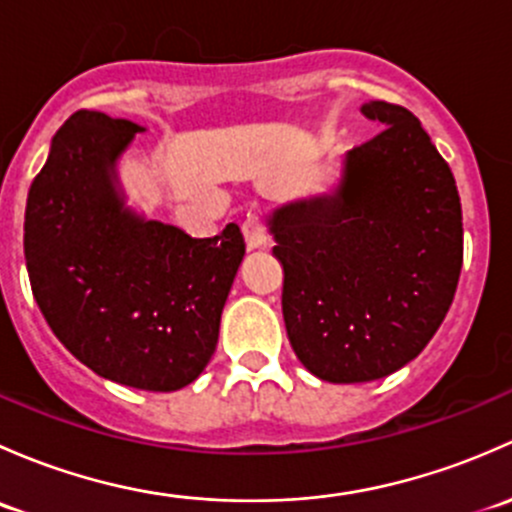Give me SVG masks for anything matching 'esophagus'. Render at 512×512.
I'll use <instances>...</instances> for the list:
<instances>
[{"mask_svg": "<svg viewBox=\"0 0 512 512\" xmlns=\"http://www.w3.org/2000/svg\"><path fill=\"white\" fill-rule=\"evenodd\" d=\"M241 231H244V239L249 249H261V246H266L268 241L266 221H263V217L258 212L246 214L244 224H241Z\"/></svg>", "mask_w": 512, "mask_h": 512, "instance_id": "1", "label": "esophagus"}]
</instances>
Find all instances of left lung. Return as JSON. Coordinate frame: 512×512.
Wrapping results in <instances>:
<instances>
[{"mask_svg": "<svg viewBox=\"0 0 512 512\" xmlns=\"http://www.w3.org/2000/svg\"><path fill=\"white\" fill-rule=\"evenodd\" d=\"M379 125L345 155L335 192L268 219L293 352L325 382L402 370L444 323L463 263L451 167L407 108L370 100Z\"/></svg>", "mask_w": 512, "mask_h": 512, "instance_id": "8db88e82", "label": "left lung"}]
</instances>
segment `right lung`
<instances>
[{
  "mask_svg": "<svg viewBox=\"0 0 512 512\" xmlns=\"http://www.w3.org/2000/svg\"><path fill=\"white\" fill-rule=\"evenodd\" d=\"M145 128L78 110L51 140L24 214L31 291L68 352L147 392L187 387L212 360L246 254L239 226L212 239L125 207L115 162Z\"/></svg>",
  "mask_w": 512,
  "mask_h": 512,
  "instance_id": "1",
  "label": "right lung"
}]
</instances>
